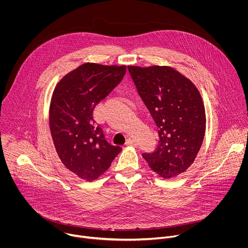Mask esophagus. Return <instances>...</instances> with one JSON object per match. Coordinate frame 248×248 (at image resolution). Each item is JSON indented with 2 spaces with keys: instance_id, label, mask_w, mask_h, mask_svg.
Segmentation results:
<instances>
[{
  "instance_id": "1",
  "label": "esophagus",
  "mask_w": 248,
  "mask_h": 248,
  "mask_svg": "<svg viewBox=\"0 0 248 248\" xmlns=\"http://www.w3.org/2000/svg\"><path fill=\"white\" fill-rule=\"evenodd\" d=\"M125 144H126V145H131V146H136V145H137L135 141H134V140H132V139H130V138H128V139L126 140Z\"/></svg>"
}]
</instances>
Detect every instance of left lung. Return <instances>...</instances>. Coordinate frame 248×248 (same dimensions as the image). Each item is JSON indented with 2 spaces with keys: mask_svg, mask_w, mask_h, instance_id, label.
<instances>
[{
  "mask_svg": "<svg viewBox=\"0 0 248 248\" xmlns=\"http://www.w3.org/2000/svg\"><path fill=\"white\" fill-rule=\"evenodd\" d=\"M139 96L159 127V144L142 157L164 179L175 178L194 162L202 145L206 115L196 86L167 65H128Z\"/></svg>",
  "mask_w": 248,
  "mask_h": 248,
  "instance_id": "left-lung-1",
  "label": "left lung"
}]
</instances>
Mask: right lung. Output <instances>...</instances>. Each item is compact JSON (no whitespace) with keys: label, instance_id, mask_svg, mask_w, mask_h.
<instances>
[{"label":"right lung","instance_id":"add662e5","mask_svg":"<svg viewBox=\"0 0 248 248\" xmlns=\"http://www.w3.org/2000/svg\"><path fill=\"white\" fill-rule=\"evenodd\" d=\"M125 72V65L86 62L65 75L54 89L49 114L54 145L64 167L82 180L98 179L122 151L105 139L93 111Z\"/></svg>","mask_w":248,"mask_h":248}]
</instances>
